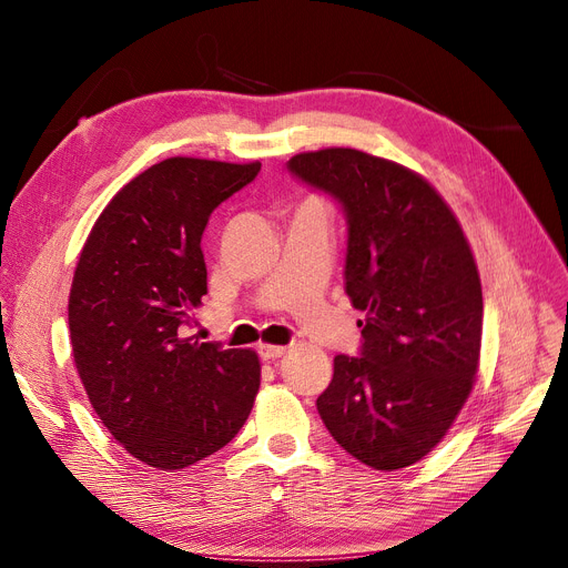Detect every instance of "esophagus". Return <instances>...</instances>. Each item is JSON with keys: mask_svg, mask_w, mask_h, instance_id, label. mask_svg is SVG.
<instances>
[{"mask_svg": "<svg viewBox=\"0 0 568 568\" xmlns=\"http://www.w3.org/2000/svg\"><path fill=\"white\" fill-rule=\"evenodd\" d=\"M260 356L262 362H274V359H281V356L285 354V347L281 345H260Z\"/></svg>", "mask_w": 568, "mask_h": 568, "instance_id": "esophagus-1", "label": "esophagus"}]
</instances>
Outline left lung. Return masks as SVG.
<instances>
[{"instance_id":"left-lung-1","label":"left lung","mask_w":568,"mask_h":568,"mask_svg":"<svg viewBox=\"0 0 568 568\" xmlns=\"http://www.w3.org/2000/svg\"><path fill=\"white\" fill-rule=\"evenodd\" d=\"M347 221L345 292L362 322L359 356L338 354L317 398L326 430L373 469L430 454L479 371L484 296L460 223L424 176L359 149L287 161Z\"/></svg>"}]
</instances>
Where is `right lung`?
I'll list each match as a JSON object with an SVG mask.
<instances>
[{
    "mask_svg": "<svg viewBox=\"0 0 568 568\" xmlns=\"http://www.w3.org/2000/svg\"><path fill=\"white\" fill-rule=\"evenodd\" d=\"M257 172V161L165 159L110 200L80 253L69 296L78 375L112 437L156 469L216 454L253 409L257 354L186 329L206 294L209 216Z\"/></svg>",
    "mask_w": 568,
    "mask_h": 568,
    "instance_id": "add662e5",
    "label": "right lung"
}]
</instances>
